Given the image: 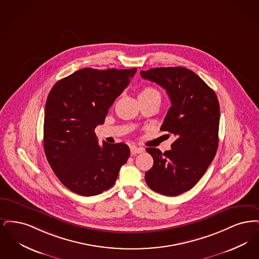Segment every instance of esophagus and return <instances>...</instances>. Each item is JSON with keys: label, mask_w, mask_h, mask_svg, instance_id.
I'll list each match as a JSON object with an SVG mask.
<instances>
[{"label": "esophagus", "mask_w": 259, "mask_h": 259, "mask_svg": "<svg viewBox=\"0 0 259 259\" xmlns=\"http://www.w3.org/2000/svg\"><path fill=\"white\" fill-rule=\"evenodd\" d=\"M142 152H143V149H142V148H138V147L136 146L131 147V154H132L133 156H135V155H137V154H141Z\"/></svg>", "instance_id": "34e87169"}]
</instances>
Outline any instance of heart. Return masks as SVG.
<instances>
[{"instance_id": "obj_1", "label": "heart", "mask_w": 259, "mask_h": 259, "mask_svg": "<svg viewBox=\"0 0 259 259\" xmlns=\"http://www.w3.org/2000/svg\"><path fill=\"white\" fill-rule=\"evenodd\" d=\"M139 98H153V99H158L160 101V94L158 90L152 87H146L143 90L140 92Z\"/></svg>"}]
</instances>
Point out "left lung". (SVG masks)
<instances>
[{"instance_id": "obj_1", "label": "left lung", "mask_w": 259, "mask_h": 259, "mask_svg": "<svg viewBox=\"0 0 259 259\" xmlns=\"http://www.w3.org/2000/svg\"><path fill=\"white\" fill-rule=\"evenodd\" d=\"M140 74L166 90L171 107L160 131L176 137L172 150L164 153L147 148L154 165L145 173V181L153 191L176 196L194 187L214 159L219 144V101L214 90L191 69L156 68Z\"/></svg>"}]
</instances>
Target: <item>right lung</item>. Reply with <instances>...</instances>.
<instances>
[{"label":"right lung","mask_w":259,"mask_h":259,"mask_svg":"<svg viewBox=\"0 0 259 259\" xmlns=\"http://www.w3.org/2000/svg\"><path fill=\"white\" fill-rule=\"evenodd\" d=\"M136 68L79 69L61 79L45 104L44 148L58 179L77 194L92 196L110 189L130 157L124 143L100 145L95 134Z\"/></svg>","instance_id":"right-lung-1"}]
</instances>
